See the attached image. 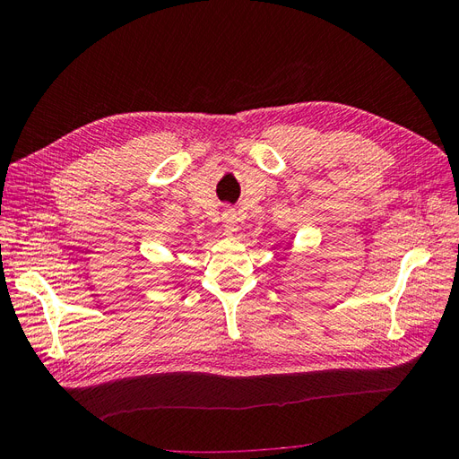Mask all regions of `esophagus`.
Returning a JSON list of instances; mask_svg holds the SVG:
<instances>
[{
    "mask_svg": "<svg viewBox=\"0 0 459 459\" xmlns=\"http://www.w3.org/2000/svg\"><path fill=\"white\" fill-rule=\"evenodd\" d=\"M224 228H226L230 233L239 230V220H238V214H235V211L224 212Z\"/></svg>",
    "mask_w": 459,
    "mask_h": 459,
    "instance_id": "34e87169",
    "label": "esophagus"
}]
</instances>
